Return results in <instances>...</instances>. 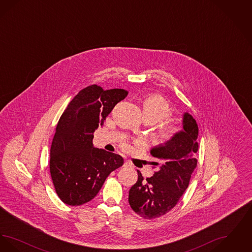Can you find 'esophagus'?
I'll return each instance as SVG.
<instances>
[{
    "label": "esophagus",
    "mask_w": 252,
    "mask_h": 252,
    "mask_svg": "<svg viewBox=\"0 0 252 252\" xmlns=\"http://www.w3.org/2000/svg\"><path fill=\"white\" fill-rule=\"evenodd\" d=\"M124 166H125V167H126V166H131V164H130V162H129V161L126 160V161L124 162Z\"/></svg>",
    "instance_id": "esophagus-1"
}]
</instances>
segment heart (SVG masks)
I'll return each mask as SVG.
<instances>
[{
	"label": "heart",
	"instance_id": "heart-1",
	"mask_svg": "<svg viewBox=\"0 0 252 252\" xmlns=\"http://www.w3.org/2000/svg\"><path fill=\"white\" fill-rule=\"evenodd\" d=\"M143 118L150 121L152 124L162 122L172 115L173 109L162 96L158 94L145 97L142 103ZM174 134L171 127H164L159 133V139L162 142L168 141Z\"/></svg>",
	"mask_w": 252,
	"mask_h": 252
}]
</instances>
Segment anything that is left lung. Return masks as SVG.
Wrapping results in <instances>:
<instances>
[{"label":"left lung","instance_id":"left-lung-1","mask_svg":"<svg viewBox=\"0 0 252 252\" xmlns=\"http://www.w3.org/2000/svg\"><path fill=\"white\" fill-rule=\"evenodd\" d=\"M182 128L165 143L151 148L150 154L156 158L152 164L158 171L146 180L138 171V181L129 190L132 210L144 219L167 214L188 188L197 164L195 155L198 150V126L188 112L183 113Z\"/></svg>","mask_w":252,"mask_h":252}]
</instances>
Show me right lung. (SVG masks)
Wrapping results in <instances>:
<instances>
[{
	"label": "right lung",
	"instance_id": "1",
	"mask_svg": "<svg viewBox=\"0 0 252 252\" xmlns=\"http://www.w3.org/2000/svg\"><path fill=\"white\" fill-rule=\"evenodd\" d=\"M128 92L91 85L72 98L62 113L50 149V172L56 192L70 206L94 198L108 175L124 164L117 154L94 147V132Z\"/></svg>",
	"mask_w": 252,
	"mask_h": 252
}]
</instances>
